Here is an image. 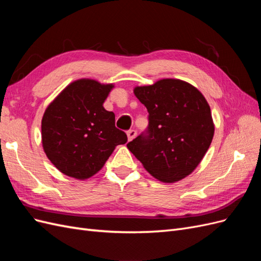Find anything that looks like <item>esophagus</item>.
<instances>
[{
    "label": "esophagus",
    "instance_id": "esophagus-1",
    "mask_svg": "<svg viewBox=\"0 0 261 261\" xmlns=\"http://www.w3.org/2000/svg\"><path fill=\"white\" fill-rule=\"evenodd\" d=\"M136 135H137V132L135 129H129L127 132V138L129 141H132L134 138H135Z\"/></svg>",
    "mask_w": 261,
    "mask_h": 261
}]
</instances>
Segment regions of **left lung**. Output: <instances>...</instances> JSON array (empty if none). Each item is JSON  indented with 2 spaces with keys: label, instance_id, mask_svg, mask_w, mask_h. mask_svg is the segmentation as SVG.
<instances>
[{
  "label": "left lung",
  "instance_id": "left-lung-1",
  "mask_svg": "<svg viewBox=\"0 0 261 261\" xmlns=\"http://www.w3.org/2000/svg\"><path fill=\"white\" fill-rule=\"evenodd\" d=\"M134 93L149 113L148 135L127 144L147 172L163 183H175L198 167L215 134L203 94L189 83L163 78L137 86Z\"/></svg>",
  "mask_w": 261,
  "mask_h": 261
}]
</instances>
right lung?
I'll return each instance as SVG.
<instances>
[{
	"label": "right lung",
	"instance_id": "right-lung-1",
	"mask_svg": "<svg viewBox=\"0 0 261 261\" xmlns=\"http://www.w3.org/2000/svg\"><path fill=\"white\" fill-rule=\"evenodd\" d=\"M113 84L89 78L70 83L45 109L42 147L63 174L87 179L98 173L118 145L127 141L115 127V115L103 103Z\"/></svg>",
	"mask_w": 261,
	"mask_h": 261
}]
</instances>
